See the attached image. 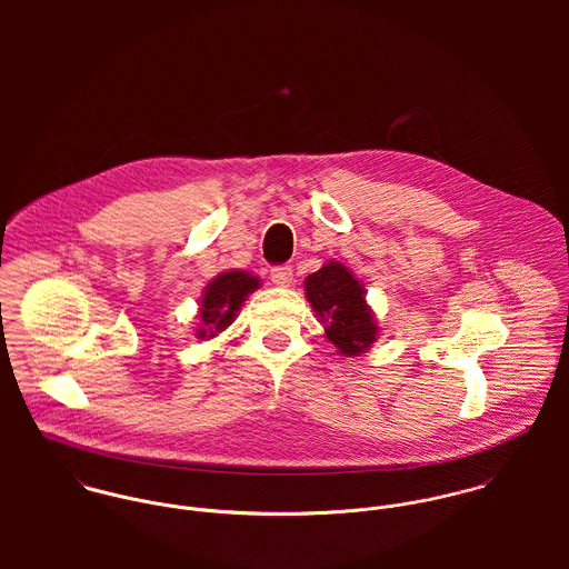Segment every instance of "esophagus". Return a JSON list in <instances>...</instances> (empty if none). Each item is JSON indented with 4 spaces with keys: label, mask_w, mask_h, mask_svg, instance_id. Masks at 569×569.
Masks as SVG:
<instances>
[{
    "label": "esophagus",
    "mask_w": 569,
    "mask_h": 569,
    "mask_svg": "<svg viewBox=\"0 0 569 569\" xmlns=\"http://www.w3.org/2000/svg\"><path fill=\"white\" fill-rule=\"evenodd\" d=\"M271 282L273 284H280V287H289L291 280H293V269L291 267H276L271 269Z\"/></svg>",
    "instance_id": "34e87169"
}]
</instances>
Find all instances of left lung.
<instances>
[{
    "instance_id": "left-lung-1",
    "label": "left lung",
    "mask_w": 569,
    "mask_h": 569,
    "mask_svg": "<svg viewBox=\"0 0 569 569\" xmlns=\"http://www.w3.org/2000/svg\"><path fill=\"white\" fill-rule=\"evenodd\" d=\"M307 300L322 318L328 341H332L341 355L357 357L366 352L377 339L379 326L366 305V291L359 280L337 260L305 280Z\"/></svg>"
}]
</instances>
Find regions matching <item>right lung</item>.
<instances>
[{"label": "right lung", "instance_id": "1", "mask_svg": "<svg viewBox=\"0 0 569 569\" xmlns=\"http://www.w3.org/2000/svg\"><path fill=\"white\" fill-rule=\"evenodd\" d=\"M260 287V280L247 271H223L203 291L197 328L199 339H212L226 326L232 325L237 311L243 307L247 296Z\"/></svg>", "mask_w": 569, "mask_h": 569}]
</instances>
